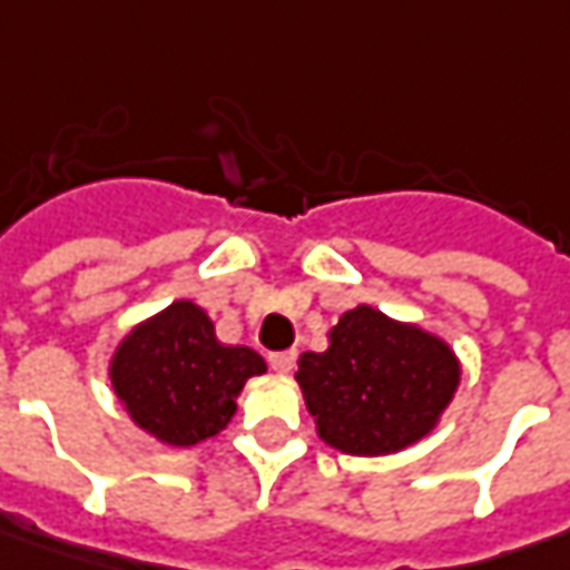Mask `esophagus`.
Wrapping results in <instances>:
<instances>
[{"instance_id": "34e87169", "label": "esophagus", "mask_w": 570, "mask_h": 570, "mask_svg": "<svg viewBox=\"0 0 570 570\" xmlns=\"http://www.w3.org/2000/svg\"><path fill=\"white\" fill-rule=\"evenodd\" d=\"M267 365H271L274 372H289V368L296 365V350H277V353H271V356H267Z\"/></svg>"}]
</instances>
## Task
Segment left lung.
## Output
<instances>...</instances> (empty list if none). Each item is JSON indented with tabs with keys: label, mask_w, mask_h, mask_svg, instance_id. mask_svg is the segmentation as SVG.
I'll list each match as a JSON object with an SVG mask.
<instances>
[{
	"label": "left lung",
	"mask_w": 570,
	"mask_h": 570,
	"mask_svg": "<svg viewBox=\"0 0 570 570\" xmlns=\"http://www.w3.org/2000/svg\"><path fill=\"white\" fill-rule=\"evenodd\" d=\"M296 382L324 442L375 458L420 442L454 397L461 368L439 337L356 305L324 353L299 356Z\"/></svg>",
	"instance_id": "1"
}]
</instances>
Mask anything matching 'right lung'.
Listing matches in <instances>:
<instances>
[{
  "mask_svg": "<svg viewBox=\"0 0 570 570\" xmlns=\"http://www.w3.org/2000/svg\"><path fill=\"white\" fill-rule=\"evenodd\" d=\"M265 360L248 346L217 341L195 303H173L135 327L112 356V387L131 420L160 442L198 444L217 435L236 413V394Z\"/></svg>",
  "mask_w": 570,
  "mask_h": 570,
  "instance_id": "obj_1",
  "label": "right lung"
}]
</instances>
